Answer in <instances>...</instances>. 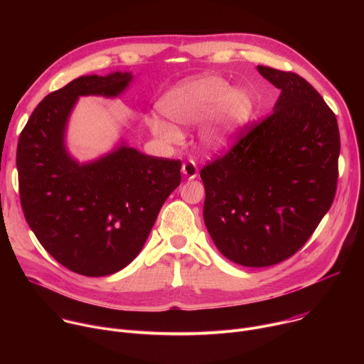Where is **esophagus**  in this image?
I'll return each instance as SVG.
<instances>
[{
    "mask_svg": "<svg viewBox=\"0 0 364 364\" xmlns=\"http://www.w3.org/2000/svg\"><path fill=\"white\" fill-rule=\"evenodd\" d=\"M181 173H183V176H184L186 178L193 180V178H196V177H197V174H198V168H197L196 163L188 161V163H184V164H183V167H181Z\"/></svg>",
    "mask_w": 364,
    "mask_h": 364,
    "instance_id": "1",
    "label": "esophagus"
}]
</instances>
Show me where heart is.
Here are the masks:
<instances>
[{"mask_svg": "<svg viewBox=\"0 0 364 364\" xmlns=\"http://www.w3.org/2000/svg\"><path fill=\"white\" fill-rule=\"evenodd\" d=\"M164 118L151 115L149 132L164 144L181 139L178 127L201 122L198 138L204 149L225 152L247 128L253 115L252 97L222 76L204 75L180 83L168 90L159 103Z\"/></svg>", "mask_w": 364, "mask_h": 364, "instance_id": "b5f03b06", "label": "heart"}]
</instances>
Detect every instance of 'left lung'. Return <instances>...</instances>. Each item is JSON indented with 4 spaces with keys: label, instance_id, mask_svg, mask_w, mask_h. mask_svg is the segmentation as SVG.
<instances>
[{
    "label": "left lung",
    "instance_id": "left-lung-1",
    "mask_svg": "<svg viewBox=\"0 0 364 364\" xmlns=\"http://www.w3.org/2000/svg\"><path fill=\"white\" fill-rule=\"evenodd\" d=\"M281 90L274 112L200 177L204 225L219 252L249 268L279 264L317 229L334 200L336 115L301 76L257 66Z\"/></svg>",
    "mask_w": 364,
    "mask_h": 364
}]
</instances>
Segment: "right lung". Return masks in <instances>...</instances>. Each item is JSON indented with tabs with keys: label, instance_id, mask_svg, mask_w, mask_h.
<instances>
[{
	"label": "right lung",
	"instance_id": "add662e5",
	"mask_svg": "<svg viewBox=\"0 0 364 364\" xmlns=\"http://www.w3.org/2000/svg\"><path fill=\"white\" fill-rule=\"evenodd\" d=\"M132 79L131 72L118 70L72 80L38 103L18 139L26 220L59 264L85 277H107L128 267L181 181L180 161L151 157L122 138L85 163L68 148L79 97H119Z\"/></svg>",
	"mask_w": 364,
	"mask_h": 364
}]
</instances>
